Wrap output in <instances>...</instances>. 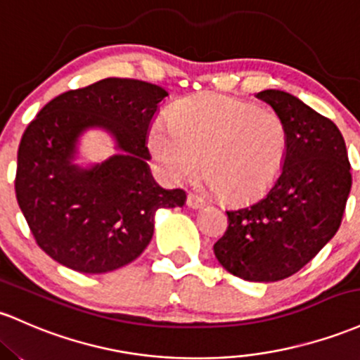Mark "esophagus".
<instances>
[{
	"label": "esophagus",
	"mask_w": 360,
	"mask_h": 360,
	"mask_svg": "<svg viewBox=\"0 0 360 360\" xmlns=\"http://www.w3.org/2000/svg\"><path fill=\"white\" fill-rule=\"evenodd\" d=\"M186 205H188L189 208H193V210H196V208L205 207V200L200 198V196L193 195V193H189L188 200H186Z\"/></svg>",
	"instance_id": "34e87169"
}]
</instances>
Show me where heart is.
<instances>
[{
    "mask_svg": "<svg viewBox=\"0 0 360 360\" xmlns=\"http://www.w3.org/2000/svg\"><path fill=\"white\" fill-rule=\"evenodd\" d=\"M148 143L171 181L193 177L201 162L203 176L220 198L246 201L278 179L289 133L275 110L222 94H201L177 104L169 126L157 122Z\"/></svg>",
    "mask_w": 360,
    "mask_h": 360,
    "instance_id": "heart-1",
    "label": "heart"
}]
</instances>
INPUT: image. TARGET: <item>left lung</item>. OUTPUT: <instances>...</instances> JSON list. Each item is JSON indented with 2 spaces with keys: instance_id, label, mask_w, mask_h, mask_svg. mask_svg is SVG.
<instances>
[{
  "instance_id": "left-lung-1",
  "label": "left lung",
  "mask_w": 360,
  "mask_h": 360,
  "mask_svg": "<svg viewBox=\"0 0 360 360\" xmlns=\"http://www.w3.org/2000/svg\"><path fill=\"white\" fill-rule=\"evenodd\" d=\"M256 97L285 121V164L266 195L227 210L229 227L213 252L229 274L276 282L297 274L337 234L352 174L333 121L282 90H263Z\"/></svg>"
}]
</instances>
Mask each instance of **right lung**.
Wrapping results in <instances>:
<instances>
[{
	"label": "right lung",
	"mask_w": 360,
	"mask_h": 360,
	"mask_svg": "<svg viewBox=\"0 0 360 360\" xmlns=\"http://www.w3.org/2000/svg\"><path fill=\"white\" fill-rule=\"evenodd\" d=\"M169 94L131 78H105L46 104L18 147L15 193L35 243L54 262L80 274H105L131 263L152 240L159 208L186 203L183 189L153 181L148 129ZM98 127L118 153L101 165L74 164L77 140Z\"/></svg>",
	"instance_id": "1"
}]
</instances>
